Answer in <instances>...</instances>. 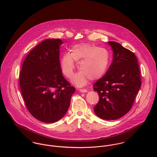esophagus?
Instances as JSON below:
<instances>
[{"label": "esophagus", "instance_id": "obj_1", "mask_svg": "<svg viewBox=\"0 0 157 157\" xmlns=\"http://www.w3.org/2000/svg\"><path fill=\"white\" fill-rule=\"evenodd\" d=\"M79 91L81 92H87V90H85V89H80Z\"/></svg>", "mask_w": 157, "mask_h": 157}]
</instances>
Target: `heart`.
Listing matches in <instances>:
<instances>
[{
  "label": "heart",
  "instance_id": "heart-1",
  "mask_svg": "<svg viewBox=\"0 0 157 157\" xmlns=\"http://www.w3.org/2000/svg\"><path fill=\"white\" fill-rule=\"evenodd\" d=\"M110 60L109 51L96 45L82 44L74 45L70 52L65 53L60 62L62 73L71 78L75 68V61L78 62L80 71L75 74L72 81L77 86H85L88 80L101 78L106 72Z\"/></svg>",
  "mask_w": 157,
  "mask_h": 157
}]
</instances>
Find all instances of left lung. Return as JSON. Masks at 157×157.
Listing matches in <instances>:
<instances>
[{
	"label": "left lung",
	"mask_w": 157,
	"mask_h": 157,
	"mask_svg": "<svg viewBox=\"0 0 157 157\" xmlns=\"http://www.w3.org/2000/svg\"><path fill=\"white\" fill-rule=\"evenodd\" d=\"M108 44L113 51V60L105 75L93 85L100 97L94 110L100 118L113 120L130 111L141 82L134 54L118 43Z\"/></svg>",
	"instance_id": "1"
}]
</instances>
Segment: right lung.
Wrapping results in <instances>:
<instances>
[{"instance_id":"obj_1","label":"right lung","mask_w":157,"mask_h":157,"mask_svg":"<svg viewBox=\"0 0 157 157\" xmlns=\"http://www.w3.org/2000/svg\"><path fill=\"white\" fill-rule=\"evenodd\" d=\"M60 39H46L23 63L20 87L26 108L36 119L54 123L67 112L75 88L64 78L59 61Z\"/></svg>"}]
</instances>
